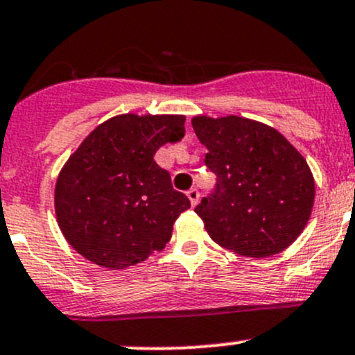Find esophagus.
Segmentation results:
<instances>
[{"instance_id": "obj_1", "label": "esophagus", "mask_w": 355, "mask_h": 355, "mask_svg": "<svg viewBox=\"0 0 355 355\" xmlns=\"http://www.w3.org/2000/svg\"><path fill=\"white\" fill-rule=\"evenodd\" d=\"M187 198L191 199V204H192V206H196V204L199 202V198H200V194H199L198 189H191V191L187 192Z\"/></svg>"}]
</instances>
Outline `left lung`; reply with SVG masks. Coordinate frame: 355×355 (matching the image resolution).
<instances>
[{
	"instance_id": "1",
	"label": "left lung",
	"mask_w": 355,
	"mask_h": 355,
	"mask_svg": "<svg viewBox=\"0 0 355 355\" xmlns=\"http://www.w3.org/2000/svg\"><path fill=\"white\" fill-rule=\"evenodd\" d=\"M216 185L196 206L216 244L268 257L292 244L314 204V178L302 155L275 128L242 116L192 118Z\"/></svg>"
}]
</instances>
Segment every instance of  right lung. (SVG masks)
Wrapping results in <instances>:
<instances>
[{
	"label": "right lung",
	"mask_w": 355,
	"mask_h": 355,
	"mask_svg": "<svg viewBox=\"0 0 355 355\" xmlns=\"http://www.w3.org/2000/svg\"><path fill=\"white\" fill-rule=\"evenodd\" d=\"M182 114H120L99 125L70 156L55 189L60 230L78 254L123 270L171 239L191 207L155 155L185 134Z\"/></svg>",
	"instance_id": "1"
}]
</instances>
